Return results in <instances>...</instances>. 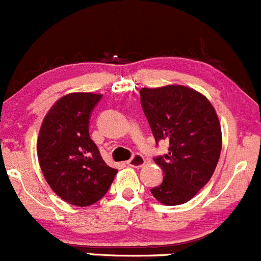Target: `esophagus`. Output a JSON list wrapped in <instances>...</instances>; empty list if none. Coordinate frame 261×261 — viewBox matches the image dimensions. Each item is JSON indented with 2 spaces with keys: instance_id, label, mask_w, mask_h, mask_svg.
Returning a JSON list of instances; mask_svg holds the SVG:
<instances>
[{
  "instance_id": "34e87169",
  "label": "esophagus",
  "mask_w": 261,
  "mask_h": 261,
  "mask_svg": "<svg viewBox=\"0 0 261 261\" xmlns=\"http://www.w3.org/2000/svg\"><path fill=\"white\" fill-rule=\"evenodd\" d=\"M145 163H146L145 158H143L141 154H137V153L134 154L131 160L127 161V164L130 167H133V168H141Z\"/></svg>"
}]
</instances>
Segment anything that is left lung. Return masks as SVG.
<instances>
[{
    "mask_svg": "<svg viewBox=\"0 0 261 261\" xmlns=\"http://www.w3.org/2000/svg\"><path fill=\"white\" fill-rule=\"evenodd\" d=\"M141 106L155 143L167 140L168 153L154 158L163 181L151 193L163 205L188 202L207 184L218 163L222 133L207 98L185 86L142 88Z\"/></svg>",
    "mask_w": 261,
    "mask_h": 261,
    "instance_id": "obj_1",
    "label": "left lung"
}]
</instances>
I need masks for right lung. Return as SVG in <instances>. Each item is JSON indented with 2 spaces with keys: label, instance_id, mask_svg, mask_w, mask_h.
I'll list each match as a JSON object with an SVG mask.
<instances>
[{
  "label": "right lung",
  "instance_id": "add662e5",
  "mask_svg": "<svg viewBox=\"0 0 261 261\" xmlns=\"http://www.w3.org/2000/svg\"><path fill=\"white\" fill-rule=\"evenodd\" d=\"M100 98L94 93L64 95L45 115L39 131L38 160L45 180L56 195L81 207L106 195L118 173L89 136V119Z\"/></svg>",
  "mask_w": 261,
  "mask_h": 261
}]
</instances>
